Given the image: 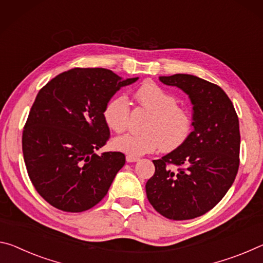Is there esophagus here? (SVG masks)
<instances>
[{
    "label": "esophagus",
    "instance_id": "obj_1",
    "mask_svg": "<svg viewBox=\"0 0 263 263\" xmlns=\"http://www.w3.org/2000/svg\"><path fill=\"white\" fill-rule=\"evenodd\" d=\"M139 160H140L139 157L130 156V155H127V156H126V161H127L128 163H134V162H137Z\"/></svg>",
    "mask_w": 263,
    "mask_h": 263
}]
</instances>
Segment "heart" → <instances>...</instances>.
I'll list each match as a JSON object with an SVG mask.
<instances>
[{
	"label": "heart",
	"instance_id": "heart-1",
	"mask_svg": "<svg viewBox=\"0 0 263 263\" xmlns=\"http://www.w3.org/2000/svg\"><path fill=\"white\" fill-rule=\"evenodd\" d=\"M135 99L150 113L143 124V133L126 134L113 140V148L130 156H142L162 148L174 150L187 140L192 120L186 109L177 105V99L154 83H145L137 88ZM130 118L128 99L118 96L107 102L103 119L111 130L122 133Z\"/></svg>",
	"mask_w": 263,
	"mask_h": 263
}]
</instances>
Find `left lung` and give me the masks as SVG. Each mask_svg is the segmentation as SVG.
Masks as SVG:
<instances>
[{
    "label": "left lung",
    "mask_w": 263,
    "mask_h": 263,
    "mask_svg": "<svg viewBox=\"0 0 263 263\" xmlns=\"http://www.w3.org/2000/svg\"><path fill=\"white\" fill-rule=\"evenodd\" d=\"M160 81L187 94L193 132L180 147L153 161L155 174L145 192L163 217L187 220L212 210L233 184L239 169V119L227 94L208 80L178 73Z\"/></svg>",
    "instance_id": "1"
}]
</instances>
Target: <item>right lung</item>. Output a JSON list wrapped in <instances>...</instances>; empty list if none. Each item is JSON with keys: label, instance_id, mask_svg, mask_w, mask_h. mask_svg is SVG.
Instances as JSON below:
<instances>
[{"label": "right lung", "instance_id": "obj_1", "mask_svg": "<svg viewBox=\"0 0 263 263\" xmlns=\"http://www.w3.org/2000/svg\"><path fill=\"white\" fill-rule=\"evenodd\" d=\"M137 79H122L106 68H72L38 92L22 148L29 177L50 205L83 212L107 195L126 157L96 154L109 137L103 109L120 88Z\"/></svg>", "mask_w": 263, "mask_h": 263}]
</instances>
